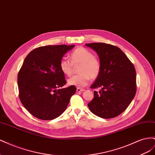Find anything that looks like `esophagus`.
Returning a JSON list of instances; mask_svg holds the SVG:
<instances>
[{
	"instance_id": "obj_1",
	"label": "esophagus",
	"mask_w": 155,
	"mask_h": 155,
	"mask_svg": "<svg viewBox=\"0 0 155 155\" xmlns=\"http://www.w3.org/2000/svg\"><path fill=\"white\" fill-rule=\"evenodd\" d=\"M85 91V89L81 88H79V87H78V88H77V89H76V91H77V92H82V91Z\"/></svg>"
}]
</instances>
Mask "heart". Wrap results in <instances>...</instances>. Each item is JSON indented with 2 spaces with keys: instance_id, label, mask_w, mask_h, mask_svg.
<instances>
[{
  "instance_id": "b5f03b06",
  "label": "heart",
  "mask_w": 155,
  "mask_h": 155,
  "mask_svg": "<svg viewBox=\"0 0 155 155\" xmlns=\"http://www.w3.org/2000/svg\"><path fill=\"white\" fill-rule=\"evenodd\" d=\"M81 64L79 68L78 75H75L68 80L70 85L77 87L86 86L90 81V78H97L101 72L100 60L94 56L92 51L82 47L75 49L71 54V61L63 58L60 61L59 67L61 72L69 76L73 71V65Z\"/></svg>"
}]
</instances>
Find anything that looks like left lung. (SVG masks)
Instances as JSON below:
<instances>
[{"instance_id": "1", "label": "left lung", "mask_w": 155, "mask_h": 155, "mask_svg": "<svg viewBox=\"0 0 155 155\" xmlns=\"http://www.w3.org/2000/svg\"><path fill=\"white\" fill-rule=\"evenodd\" d=\"M85 45L96 51L101 63L100 74L91 88L101 89L99 93L94 92V98L88 107L100 118H114L128 107L136 94L135 68L117 46L103 43Z\"/></svg>"}]
</instances>
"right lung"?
<instances>
[{"label":"right lung","mask_w":155,"mask_h":155,"mask_svg":"<svg viewBox=\"0 0 155 155\" xmlns=\"http://www.w3.org/2000/svg\"><path fill=\"white\" fill-rule=\"evenodd\" d=\"M74 46H41L31 51L25 58L17 77L19 98L35 118L43 120L58 118L76 93L75 86L63 88L67 82L59 67L64 54Z\"/></svg>","instance_id":"add662e5"}]
</instances>
